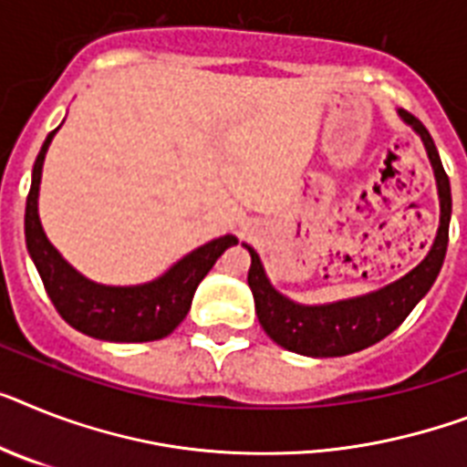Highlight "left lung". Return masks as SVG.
<instances>
[{
	"label": "left lung",
	"instance_id": "obj_1",
	"mask_svg": "<svg viewBox=\"0 0 467 467\" xmlns=\"http://www.w3.org/2000/svg\"><path fill=\"white\" fill-rule=\"evenodd\" d=\"M399 117L420 136L427 150V157H430V164H432L434 181H437L439 229L432 248L418 267L377 291L334 300V303H322V306H306V303H296L288 296L279 294L262 267L255 248L243 243V248L250 253L248 286L255 298L257 319H260L262 329L267 331V337L281 348L310 358L350 356L356 350L368 348L389 337L410 315V310L420 300L425 298L427 291L437 281L439 269L444 265L446 245H449V176L441 167L437 145H434L430 130L408 111L399 109Z\"/></svg>",
	"mask_w": 467,
	"mask_h": 467
}]
</instances>
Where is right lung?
<instances>
[{"label":"right lung","mask_w":467,"mask_h":467,"mask_svg":"<svg viewBox=\"0 0 467 467\" xmlns=\"http://www.w3.org/2000/svg\"><path fill=\"white\" fill-rule=\"evenodd\" d=\"M59 129L49 133L40 155L35 160L33 181H30V192L26 200V245H28L35 267L40 272L42 284L47 288L49 300L73 329L99 341L142 344V341L169 337L186 319L200 281L205 279L217 257L229 245H236L238 238L231 234L214 238L191 250L179 262H173L164 275L145 284L109 286V284H98L83 276L49 243L47 234L42 229L40 212H37L42 164H45L49 142Z\"/></svg>","instance_id":"obj_1"}]
</instances>
